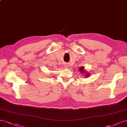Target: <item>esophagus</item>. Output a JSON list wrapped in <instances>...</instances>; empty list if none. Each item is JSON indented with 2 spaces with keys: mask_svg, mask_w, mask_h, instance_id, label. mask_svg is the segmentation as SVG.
I'll return each mask as SVG.
<instances>
[{
  "mask_svg": "<svg viewBox=\"0 0 127 127\" xmlns=\"http://www.w3.org/2000/svg\"><path fill=\"white\" fill-rule=\"evenodd\" d=\"M64 67H65V68H68L69 65H68V64H64Z\"/></svg>",
  "mask_w": 127,
  "mask_h": 127,
  "instance_id": "34e87169",
  "label": "esophagus"
}]
</instances>
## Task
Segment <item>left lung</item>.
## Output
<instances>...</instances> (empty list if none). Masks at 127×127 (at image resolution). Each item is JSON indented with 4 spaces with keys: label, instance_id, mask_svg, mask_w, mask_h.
Segmentation results:
<instances>
[{
    "label": "left lung",
    "instance_id": "left-lung-1",
    "mask_svg": "<svg viewBox=\"0 0 127 127\" xmlns=\"http://www.w3.org/2000/svg\"><path fill=\"white\" fill-rule=\"evenodd\" d=\"M79 70L80 72L81 73V75H83V76H85V78L89 77L90 75V73L85 69L84 67H80L79 69Z\"/></svg>",
    "mask_w": 127,
    "mask_h": 127
}]
</instances>
